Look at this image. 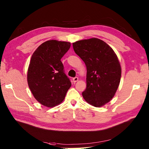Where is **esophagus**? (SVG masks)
I'll use <instances>...</instances> for the list:
<instances>
[{"label": "esophagus", "mask_w": 149, "mask_h": 149, "mask_svg": "<svg viewBox=\"0 0 149 149\" xmlns=\"http://www.w3.org/2000/svg\"><path fill=\"white\" fill-rule=\"evenodd\" d=\"M78 80H79V78L77 77L73 78V82H74V83H76V82L78 81Z\"/></svg>", "instance_id": "34e87169"}]
</instances>
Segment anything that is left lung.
Segmentation results:
<instances>
[{"mask_svg":"<svg viewBox=\"0 0 149 149\" xmlns=\"http://www.w3.org/2000/svg\"><path fill=\"white\" fill-rule=\"evenodd\" d=\"M73 48L86 66L84 99L93 106H103L115 96L120 84L122 70L118 57L111 47L95 38L73 43Z\"/></svg>","mask_w":149,"mask_h":149,"instance_id":"8db88e82","label":"left lung"}]
</instances>
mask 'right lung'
Masks as SVG:
<instances>
[{
	"label": "right lung",
	"instance_id": "right-lung-1",
	"mask_svg": "<svg viewBox=\"0 0 149 149\" xmlns=\"http://www.w3.org/2000/svg\"><path fill=\"white\" fill-rule=\"evenodd\" d=\"M70 45L67 42L47 41L31 57L27 70L28 85L34 97L46 107L61 104L72 85L61 61Z\"/></svg>",
	"mask_w": 149,
	"mask_h": 149
}]
</instances>
